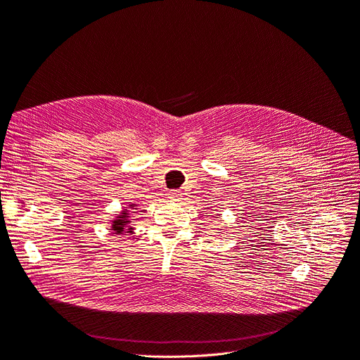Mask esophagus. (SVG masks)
Listing matches in <instances>:
<instances>
[{"mask_svg":"<svg viewBox=\"0 0 360 360\" xmlns=\"http://www.w3.org/2000/svg\"><path fill=\"white\" fill-rule=\"evenodd\" d=\"M182 197H184L182 191H172V193L169 194V198H170L172 201H181Z\"/></svg>","mask_w":360,"mask_h":360,"instance_id":"obj_1","label":"esophagus"}]
</instances>
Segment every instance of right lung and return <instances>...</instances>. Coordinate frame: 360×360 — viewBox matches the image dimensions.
Wrapping results in <instances>:
<instances>
[{"instance_id":"obj_1","label":"right lung","mask_w":360,"mask_h":360,"mask_svg":"<svg viewBox=\"0 0 360 360\" xmlns=\"http://www.w3.org/2000/svg\"><path fill=\"white\" fill-rule=\"evenodd\" d=\"M138 212V205L136 202H129V206L123 207L119 214H116L112 222H110V229L116 233V236H122V233H132L134 232V225L132 222V214Z\"/></svg>"}]
</instances>
